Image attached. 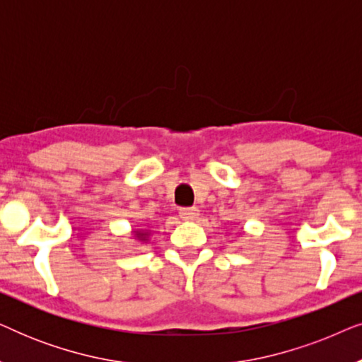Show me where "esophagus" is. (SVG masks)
<instances>
[{
	"instance_id": "34e87169",
	"label": "esophagus",
	"mask_w": 362,
	"mask_h": 362,
	"mask_svg": "<svg viewBox=\"0 0 362 362\" xmlns=\"http://www.w3.org/2000/svg\"><path fill=\"white\" fill-rule=\"evenodd\" d=\"M180 216L185 221H194L199 216V209L197 207H182V209H180Z\"/></svg>"
}]
</instances>
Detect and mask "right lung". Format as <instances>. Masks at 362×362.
Returning a JSON list of instances; mask_svg holds the SVG:
<instances>
[{
	"instance_id": "1",
	"label": "right lung",
	"mask_w": 362,
	"mask_h": 362,
	"mask_svg": "<svg viewBox=\"0 0 362 362\" xmlns=\"http://www.w3.org/2000/svg\"><path fill=\"white\" fill-rule=\"evenodd\" d=\"M135 235H136V237H141V239L145 240V237H146L148 234H146V232H135Z\"/></svg>"
}]
</instances>
